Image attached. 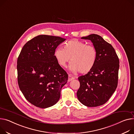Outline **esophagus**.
Here are the masks:
<instances>
[{"instance_id":"34e87169","label":"esophagus","mask_w":134,"mask_h":134,"mask_svg":"<svg viewBox=\"0 0 134 134\" xmlns=\"http://www.w3.org/2000/svg\"><path fill=\"white\" fill-rule=\"evenodd\" d=\"M73 79H74V76H73L72 75H71L70 74L68 75V81L69 82L70 81H72V80H73Z\"/></svg>"}]
</instances>
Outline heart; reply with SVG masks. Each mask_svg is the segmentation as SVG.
Masks as SVG:
<instances>
[{
	"label": "heart",
	"mask_w": 134,
	"mask_h": 134,
	"mask_svg": "<svg viewBox=\"0 0 134 134\" xmlns=\"http://www.w3.org/2000/svg\"><path fill=\"white\" fill-rule=\"evenodd\" d=\"M54 57L58 64L66 67L70 59V69L75 73L86 74L93 69L97 57L95 47L78 40H70L65 43L64 48L59 47L54 52Z\"/></svg>",
	"instance_id": "1"
}]
</instances>
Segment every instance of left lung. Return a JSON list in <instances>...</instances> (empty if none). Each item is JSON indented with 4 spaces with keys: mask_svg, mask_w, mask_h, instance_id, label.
Instances as JSON below:
<instances>
[{
    "mask_svg": "<svg viewBox=\"0 0 134 134\" xmlns=\"http://www.w3.org/2000/svg\"><path fill=\"white\" fill-rule=\"evenodd\" d=\"M81 39L93 42L97 57L90 72L78 77L80 86L77 97L86 106L101 105L108 101L117 88L119 59L111 44L100 35L92 34Z\"/></svg>",
    "mask_w": 134,
    "mask_h": 134,
    "instance_id": "obj_1",
    "label": "left lung"
}]
</instances>
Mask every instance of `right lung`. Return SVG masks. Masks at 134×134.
I'll return each instance as SVG.
<instances>
[{"label": "right lung", "mask_w": 134, "mask_h": 134, "mask_svg": "<svg viewBox=\"0 0 134 134\" xmlns=\"http://www.w3.org/2000/svg\"><path fill=\"white\" fill-rule=\"evenodd\" d=\"M66 39L40 35L27 42L17 60L18 83L25 99L46 108L59 101L68 74L58 64L54 52Z\"/></svg>", "instance_id": "right-lung-1"}]
</instances>
